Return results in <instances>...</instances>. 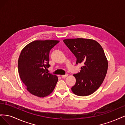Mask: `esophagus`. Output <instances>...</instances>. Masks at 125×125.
Masks as SVG:
<instances>
[{
  "instance_id": "1",
  "label": "esophagus",
  "mask_w": 125,
  "mask_h": 125,
  "mask_svg": "<svg viewBox=\"0 0 125 125\" xmlns=\"http://www.w3.org/2000/svg\"><path fill=\"white\" fill-rule=\"evenodd\" d=\"M68 76V74H66V75H62L61 76V77H62V78H65V77H66L67 76Z\"/></svg>"
}]
</instances>
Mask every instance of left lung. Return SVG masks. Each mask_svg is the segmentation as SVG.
Returning a JSON list of instances; mask_svg holds the SVG:
<instances>
[{
  "mask_svg": "<svg viewBox=\"0 0 125 125\" xmlns=\"http://www.w3.org/2000/svg\"><path fill=\"white\" fill-rule=\"evenodd\" d=\"M63 42L77 59L76 64H83L79 73L73 75L76 83L72 92L81 96L92 94L101 85L107 71L108 62L102 47L91 39H66Z\"/></svg>",
  "mask_w": 125,
  "mask_h": 125,
  "instance_id": "left-lung-1",
  "label": "left lung"
}]
</instances>
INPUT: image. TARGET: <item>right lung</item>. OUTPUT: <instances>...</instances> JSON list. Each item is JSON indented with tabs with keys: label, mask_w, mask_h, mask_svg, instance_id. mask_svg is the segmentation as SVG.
<instances>
[{
	"label": "right lung",
	"mask_w": 125,
	"mask_h": 125,
	"mask_svg": "<svg viewBox=\"0 0 125 125\" xmlns=\"http://www.w3.org/2000/svg\"><path fill=\"white\" fill-rule=\"evenodd\" d=\"M59 42L55 40L35 41L22 50L18 60V71L22 82L31 94L44 98L51 94L58 81L49 68V52Z\"/></svg>",
	"instance_id": "obj_1"
}]
</instances>
